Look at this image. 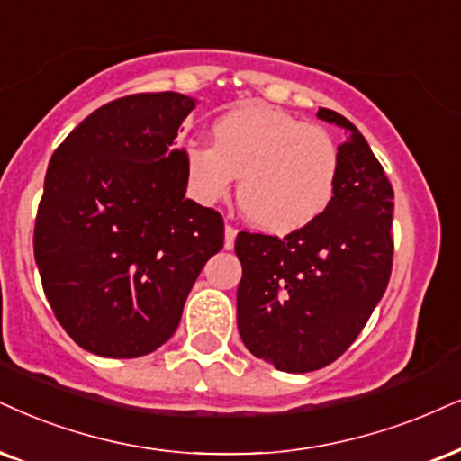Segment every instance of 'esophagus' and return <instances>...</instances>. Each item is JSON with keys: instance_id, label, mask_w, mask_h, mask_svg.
Segmentation results:
<instances>
[{"instance_id": "obj_1", "label": "esophagus", "mask_w": 461, "mask_h": 461, "mask_svg": "<svg viewBox=\"0 0 461 461\" xmlns=\"http://www.w3.org/2000/svg\"><path fill=\"white\" fill-rule=\"evenodd\" d=\"M235 237H237V230L232 229V226H226L224 229V248L226 249L235 248Z\"/></svg>"}]
</instances>
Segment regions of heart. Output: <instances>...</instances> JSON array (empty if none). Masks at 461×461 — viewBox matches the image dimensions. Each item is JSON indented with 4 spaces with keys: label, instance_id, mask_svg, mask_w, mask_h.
<instances>
[{
    "label": "heart",
    "instance_id": "obj_1",
    "mask_svg": "<svg viewBox=\"0 0 461 461\" xmlns=\"http://www.w3.org/2000/svg\"><path fill=\"white\" fill-rule=\"evenodd\" d=\"M213 145L184 149L190 194L215 204L240 177V207L271 235H291L312 224L331 204L342 153L331 132L265 104H241L212 126Z\"/></svg>",
    "mask_w": 461,
    "mask_h": 461
}]
</instances>
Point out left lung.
Listing matches in <instances>:
<instances>
[{
    "mask_svg": "<svg viewBox=\"0 0 461 461\" xmlns=\"http://www.w3.org/2000/svg\"><path fill=\"white\" fill-rule=\"evenodd\" d=\"M316 117L346 134L331 204L284 240L240 232L235 241L243 344L288 374L325 367L355 342L387 291L393 263L387 175L348 119L329 109Z\"/></svg>",
    "mask_w": 461,
    "mask_h": 461,
    "instance_id": "1",
    "label": "left lung"
}]
</instances>
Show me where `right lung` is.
Returning a JSON list of instances; mask_svg holds the SVG:
<instances>
[{"label":"right lung","mask_w":461,"mask_h":461,"mask_svg":"<svg viewBox=\"0 0 461 461\" xmlns=\"http://www.w3.org/2000/svg\"><path fill=\"white\" fill-rule=\"evenodd\" d=\"M194 106L175 92L113 100L50 158L33 257L57 321L94 355L160 348L224 246L221 215L185 198L184 151L173 149Z\"/></svg>","instance_id":"right-lung-1"}]
</instances>
